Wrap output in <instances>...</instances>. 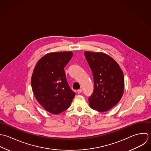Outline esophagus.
<instances>
[{"mask_svg": "<svg viewBox=\"0 0 151 151\" xmlns=\"http://www.w3.org/2000/svg\"><path fill=\"white\" fill-rule=\"evenodd\" d=\"M82 89H78V91H77V92H78V93H82Z\"/></svg>", "mask_w": 151, "mask_h": 151, "instance_id": "esophagus-1", "label": "esophagus"}]
</instances>
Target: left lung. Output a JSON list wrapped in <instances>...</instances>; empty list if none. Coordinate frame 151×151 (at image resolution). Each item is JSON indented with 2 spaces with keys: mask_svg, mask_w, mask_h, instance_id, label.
I'll return each instance as SVG.
<instances>
[{
  "mask_svg": "<svg viewBox=\"0 0 151 151\" xmlns=\"http://www.w3.org/2000/svg\"><path fill=\"white\" fill-rule=\"evenodd\" d=\"M84 54L94 79V91L89 98V106L99 112L109 111L123 95L122 71L117 62L104 52L85 51Z\"/></svg>",
  "mask_w": 151,
  "mask_h": 151,
  "instance_id": "1",
  "label": "left lung"
}]
</instances>
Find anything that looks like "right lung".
Returning a JSON list of instances; mask_svg holds the SVG:
<instances>
[{
  "label": "right lung",
  "mask_w": 151,
  "mask_h": 151,
  "mask_svg": "<svg viewBox=\"0 0 151 151\" xmlns=\"http://www.w3.org/2000/svg\"><path fill=\"white\" fill-rule=\"evenodd\" d=\"M72 55L70 51L50 52L34 67L31 79L32 92L38 102L51 114H59L68 109L75 96L63 69Z\"/></svg>",
  "instance_id": "right-lung-1"
}]
</instances>
